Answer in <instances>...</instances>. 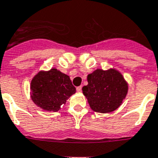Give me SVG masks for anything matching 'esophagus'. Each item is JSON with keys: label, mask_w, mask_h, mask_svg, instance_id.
<instances>
[{"label": "esophagus", "mask_w": 158, "mask_h": 158, "mask_svg": "<svg viewBox=\"0 0 158 158\" xmlns=\"http://www.w3.org/2000/svg\"><path fill=\"white\" fill-rule=\"evenodd\" d=\"M81 89H82V86H81V85H80V86H77V90L78 92H81Z\"/></svg>", "instance_id": "obj_1"}]
</instances>
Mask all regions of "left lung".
<instances>
[{"mask_svg": "<svg viewBox=\"0 0 158 158\" xmlns=\"http://www.w3.org/2000/svg\"><path fill=\"white\" fill-rule=\"evenodd\" d=\"M88 85L82 91L93 110L110 113L120 106L128 92V85L120 73L114 69H97L87 76Z\"/></svg>", "mask_w": 158, "mask_h": 158, "instance_id": "1", "label": "left lung"}]
</instances>
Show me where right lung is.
<instances>
[{
	"instance_id": "add662e5",
	"label": "right lung",
	"mask_w": 158,
	"mask_h": 158,
	"mask_svg": "<svg viewBox=\"0 0 158 158\" xmlns=\"http://www.w3.org/2000/svg\"><path fill=\"white\" fill-rule=\"evenodd\" d=\"M30 88L35 105L45 110L54 112L76 92L70 77L55 68L38 73L33 78Z\"/></svg>"
}]
</instances>
